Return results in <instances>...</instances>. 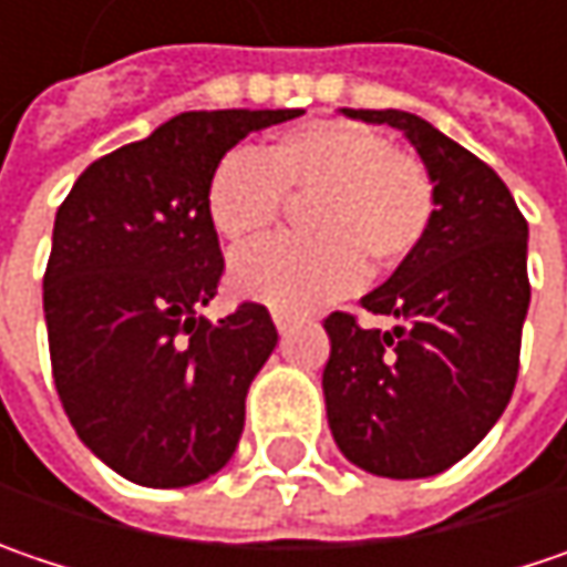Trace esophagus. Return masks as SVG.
Masks as SVG:
<instances>
[{
	"instance_id": "34e87169",
	"label": "esophagus",
	"mask_w": 567,
	"mask_h": 567,
	"mask_svg": "<svg viewBox=\"0 0 567 567\" xmlns=\"http://www.w3.org/2000/svg\"><path fill=\"white\" fill-rule=\"evenodd\" d=\"M272 320H276L279 333H285V330L291 327V315H288V311H282V308H272Z\"/></svg>"
}]
</instances>
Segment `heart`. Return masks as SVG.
Here are the masks:
<instances>
[{"label": "heart", "mask_w": 567, "mask_h": 567, "mask_svg": "<svg viewBox=\"0 0 567 567\" xmlns=\"http://www.w3.org/2000/svg\"><path fill=\"white\" fill-rule=\"evenodd\" d=\"M295 202L315 237H282L234 259V285L288 311L320 308L365 282V259L394 269L430 234L436 188L426 166L355 121H311L266 153H227L208 183V215L230 247L262 240Z\"/></svg>", "instance_id": "b5f03b06"}]
</instances>
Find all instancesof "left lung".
<instances>
[{
	"mask_svg": "<svg viewBox=\"0 0 567 567\" xmlns=\"http://www.w3.org/2000/svg\"><path fill=\"white\" fill-rule=\"evenodd\" d=\"M404 131L430 169L436 215L420 250L362 298L394 327L350 311L323 320L327 420L352 465L426 478L465 458L514 394L529 308L526 217L504 179L430 121L398 109H343Z\"/></svg>",
	"mask_w": 567,
	"mask_h": 567,
	"instance_id": "left-lung-1",
	"label": "left lung"
}]
</instances>
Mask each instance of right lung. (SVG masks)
<instances>
[{"mask_svg":"<svg viewBox=\"0 0 567 567\" xmlns=\"http://www.w3.org/2000/svg\"><path fill=\"white\" fill-rule=\"evenodd\" d=\"M298 115L183 112L85 166L56 208L53 384L76 436L127 482L198 484L237 450L247 388L279 333L256 301L217 323L198 315L224 276L208 183L237 141Z\"/></svg>","mask_w":567,"mask_h":567,"instance_id":"1","label":"right lung"}]
</instances>
